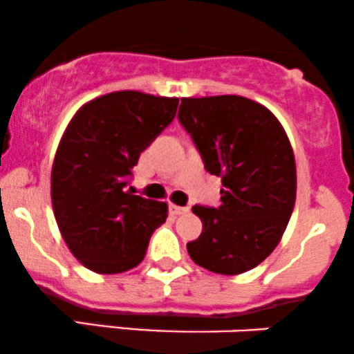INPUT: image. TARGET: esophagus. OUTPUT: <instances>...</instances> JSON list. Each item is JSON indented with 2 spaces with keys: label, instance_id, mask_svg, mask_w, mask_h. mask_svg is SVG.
<instances>
[{
  "label": "esophagus",
  "instance_id": "34e87169",
  "mask_svg": "<svg viewBox=\"0 0 354 354\" xmlns=\"http://www.w3.org/2000/svg\"><path fill=\"white\" fill-rule=\"evenodd\" d=\"M169 209H171V213L176 214V216H178V214H185V213H188V211H189L188 206H176V205L169 206Z\"/></svg>",
  "mask_w": 354,
  "mask_h": 354
}]
</instances>
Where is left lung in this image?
I'll return each instance as SVG.
<instances>
[{
	"label": "left lung",
	"mask_w": 354,
	"mask_h": 354,
	"mask_svg": "<svg viewBox=\"0 0 354 354\" xmlns=\"http://www.w3.org/2000/svg\"><path fill=\"white\" fill-rule=\"evenodd\" d=\"M178 120L223 185L218 208L193 206L203 231L186 245L191 259L219 274L253 270L278 246L295 208V154L281 123L234 95L183 98Z\"/></svg>",
	"instance_id": "1"
}]
</instances>
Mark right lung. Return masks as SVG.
Wrapping results in <instances>:
<instances>
[{
  "label": "right lung",
  "mask_w": 354,
  "mask_h": 354,
  "mask_svg": "<svg viewBox=\"0 0 354 354\" xmlns=\"http://www.w3.org/2000/svg\"><path fill=\"white\" fill-rule=\"evenodd\" d=\"M178 98L116 91L89 101L61 138L51 171L56 223L88 270L115 274L140 265L166 203L128 188L140 154L174 120Z\"/></svg>",
  "instance_id": "obj_1"
}]
</instances>
